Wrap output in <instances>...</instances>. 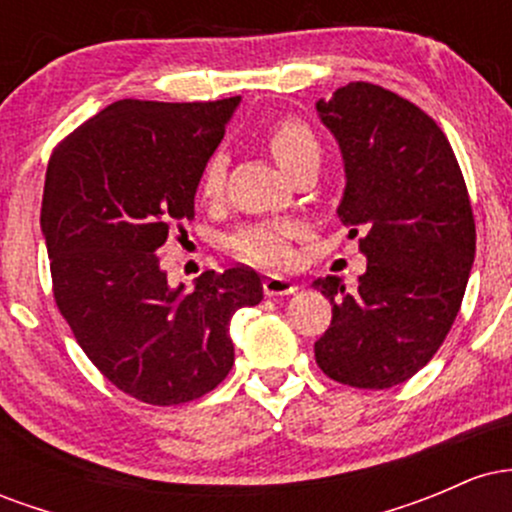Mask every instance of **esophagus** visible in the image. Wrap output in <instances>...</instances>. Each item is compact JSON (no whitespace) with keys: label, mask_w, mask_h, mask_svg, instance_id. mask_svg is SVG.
<instances>
[{"label":"esophagus","mask_w":512,"mask_h":512,"mask_svg":"<svg viewBox=\"0 0 512 512\" xmlns=\"http://www.w3.org/2000/svg\"><path fill=\"white\" fill-rule=\"evenodd\" d=\"M262 289L267 296H291V293H296L298 284L296 281H291L289 276H279V274H267L262 281Z\"/></svg>","instance_id":"34e87169"}]
</instances>
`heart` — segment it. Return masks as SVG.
<instances>
[{
	"label": "heart",
	"mask_w": 512,
	"mask_h": 512,
	"mask_svg": "<svg viewBox=\"0 0 512 512\" xmlns=\"http://www.w3.org/2000/svg\"><path fill=\"white\" fill-rule=\"evenodd\" d=\"M267 144L276 161L293 173L308 156H320V144L305 122L296 117L276 120L267 132ZM226 185V156L214 151L202 166L199 192L204 199H219ZM303 233L301 221H257L240 226L228 236V250L243 262L262 264V267H281L291 260V240Z\"/></svg>",
	"instance_id": "heart-1"
}]
</instances>
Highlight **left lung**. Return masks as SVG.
I'll use <instances>...</instances> for the list:
<instances>
[{"mask_svg": "<svg viewBox=\"0 0 512 512\" xmlns=\"http://www.w3.org/2000/svg\"><path fill=\"white\" fill-rule=\"evenodd\" d=\"M344 156L337 214L361 231L366 274L315 281L332 322L315 342L327 378L358 390L395 387L431 361L448 337L472 272L477 228L460 163L433 117L407 98L351 81L317 101Z\"/></svg>", "mask_w": 512, "mask_h": 512, "instance_id": "8db88e82", "label": "left lung"}]
</instances>
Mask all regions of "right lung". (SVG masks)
Segmentation results:
<instances>
[{
    "mask_svg": "<svg viewBox=\"0 0 512 512\" xmlns=\"http://www.w3.org/2000/svg\"><path fill=\"white\" fill-rule=\"evenodd\" d=\"M238 101L125 98L64 137L48 163L40 228L57 308L93 366L154 407L214 390L236 356L231 317L262 301L255 269H209L185 293L156 255L195 219L202 166Z\"/></svg>",
    "mask_w": 512,
    "mask_h": 512,
    "instance_id": "1",
    "label": "right lung"
}]
</instances>
